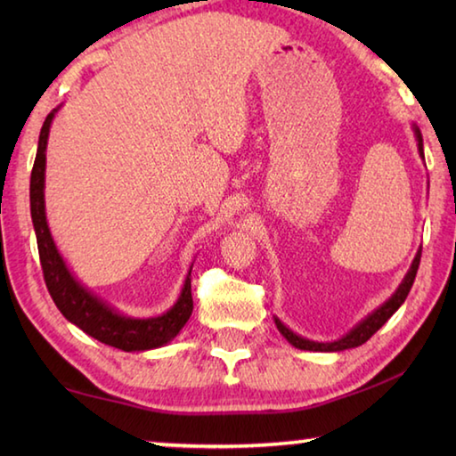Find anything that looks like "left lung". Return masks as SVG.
I'll return each mask as SVG.
<instances>
[{
    "label": "left lung",
    "mask_w": 456,
    "mask_h": 456,
    "mask_svg": "<svg viewBox=\"0 0 456 456\" xmlns=\"http://www.w3.org/2000/svg\"><path fill=\"white\" fill-rule=\"evenodd\" d=\"M416 133V141H419V152L420 157L424 159V152H422V136H420V130L414 128ZM419 265H420V251L419 256L414 257L412 261V267L411 272L406 273L404 281L400 283V288L396 289L395 296H392L388 302H386L382 307H378V310L368 315V318L364 322H360L356 328H354L350 334H346L342 339H338V342H330V344H320V342H310V339H304L293 334L291 330H288L283 326V323L280 320H275V326L277 330L281 331V336L288 339V342L291 346H296V348L299 350H312V352H342V350H348V348H356V346H362L364 342H368L370 338H372L378 330H380L386 322L390 320V315L395 314L400 305L404 304V299L408 296V291H411L412 283H414V277H416V272H419Z\"/></svg>",
    "instance_id": "obj_1"
}]
</instances>
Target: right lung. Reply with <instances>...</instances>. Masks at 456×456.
Here are the masks:
<instances>
[{"instance_id": "add662e5", "label": "right lung", "mask_w": 456, "mask_h": 456, "mask_svg": "<svg viewBox=\"0 0 456 456\" xmlns=\"http://www.w3.org/2000/svg\"><path fill=\"white\" fill-rule=\"evenodd\" d=\"M56 112V110H53ZM50 112L44 120L40 142L32 168V179H29V203H32V221L37 239V253H40V264L45 288L56 304L58 310L68 322L78 326L88 336L96 338L98 342L125 352H142L159 348L179 334L181 328L187 323L192 314V296H191V273L184 280V288L181 297L167 314L159 318L149 320H133L120 315L108 307L104 302L92 296L82 285L74 280L60 257L56 245L52 241L48 223H45L44 211V171H45V144H48L50 125L53 118Z\"/></svg>"}]
</instances>
